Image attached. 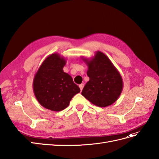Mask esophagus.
I'll list each match as a JSON object with an SVG mask.
<instances>
[{"label": "esophagus", "instance_id": "34e87169", "mask_svg": "<svg viewBox=\"0 0 159 159\" xmlns=\"http://www.w3.org/2000/svg\"><path fill=\"white\" fill-rule=\"evenodd\" d=\"M79 87H80V91H82V90H83V87H84V84H79Z\"/></svg>", "mask_w": 159, "mask_h": 159}]
</instances>
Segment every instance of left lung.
<instances>
[{
    "label": "left lung",
    "mask_w": 159,
    "mask_h": 159,
    "mask_svg": "<svg viewBox=\"0 0 159 159\" xmlns=\"http://www.w3.org/2000/svg\"><path fill=\"white\" fill-rule=\"evenodd\" d=\"M88 66L89 80L81 94L96 106L105 107L113 104L123 90V79L108 57L100 51L92 58H81Z\"/></svg>",
    "instance_id": "8db88e82"
}]
</instances>
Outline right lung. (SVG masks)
<instances>
[{
	"label": "right lung",
	"mask_w": 159,
	"mask_h": 159,
	"mask_svg": "<svg viewBox=\"0 0 159 159\" xmlns=\"http://www.w3.org/2000/svg\"><path fill=\"white\" fill-rule=\"evenodd\" d=\"M66 59L58 53L49 55L35 74L33 80L34 95L39 104L52 111L66 108L72 98L80 93V88L72 78L64 72Z\"/></svg>",
	"instance_id": "add662e5"
}]
</instances>
